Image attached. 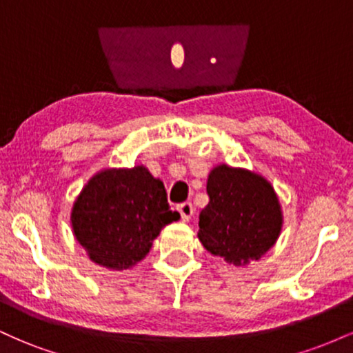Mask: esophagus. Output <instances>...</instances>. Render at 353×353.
Masks as SVG:
<instances>
[{
  "label": "esophagus",
  "instance_id": "34e87169",
  "mask_svg": "<svg viewBox=\"0 0 353 353\" xmlns=\"http://www.w3.org/2000/svg\"><path fill=\"white\" fill-rule=\"evenodd\" d=\"M177 210H179L182 221H189L194 216V205L190 202H182V204L177 205Z\"/></svg>",
  "mask_w": 353,
  "mask_h": 353
}]
</instances>
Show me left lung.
I'll list each match as a JSON object with an SVG mask.
<instances>
[{
    "mask_svg": "<svg viewBox=\"0 0 353 353\" xmlns=\"http://www.w3.org/2000/svg\"><path fill=\"white\" fill-rule=\"evenodd\" d=\"M208 196L197 236L210 254L245 265L275 244L282 212L274 188L264 177L221 164L209 174Z\"/></svg>",
    "mask_w": 353,
    "mask_h": 353,
    "instance_id": "8db88e82",
    "label": "left lung"
}]
</instances>
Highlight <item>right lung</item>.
Listing matches in <instances>:
<instances>
[{
  "label": "right lung",
  "mask_w": 353,
  "mask_h": 353,
  "mask_svg": "<svg viewBox=\"0 0 353 353\" xmlns=\"http://www.w3.org/2000/svg\"><path fill=\"white\" fill-rule=\"evenodd\" d=\"M163 181L144 165L96 174L72 205L71 222L89 259L108 269H129L148 255L164 225L179 219Z\"/></svg>",
  "instance_id": "obj_1"
}]
</instances>
